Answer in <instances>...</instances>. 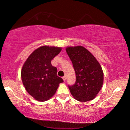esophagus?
Masks as SVG:
<instances>
[{"mask_svg":"<svg viewBox=\"0 0 130 130\" xmlns=\"http://www.w3.org/2000/svg\"><path fill=\"white\" fill-rule=\"evenodd\" d=\"M62 79H63L64 82H65V80H66V77H65V76H63V77H62Z\"/></svg>","mask_w":130,"mask_h":130,"instance_id":"1","label":"esophagus"}]
</instances>
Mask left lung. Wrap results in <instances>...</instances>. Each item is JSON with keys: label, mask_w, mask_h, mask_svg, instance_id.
<instances>
[{"label": "left lung", "mask_w": 130, "mask_h": 130, "mask_svg": "<svg viewBox=\"0 0 130 130\" xmlns=\"http://www.w3.org/2000/svg\"><path fill=\"white\" fill-rule=\"evenodd\" d=\"M73 63L76 79L74 84L68 85L73 98L86 102L96 98L102 87L104 73L98 61L93 54L82 46L66 48Z\"/></svg>", "instance_id": "obj_1"}]
</instances>
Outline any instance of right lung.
<instances>
[{
	"instance_id": "add662e5",
	"label": "right lung",
	"mask_w": 130,
	"mask_h": 130,
	"mask_svg": "<svg viewBox=\"0 0 130 130\" xmlns=\"http://www.w3.org/2000/svg\"><path fill=\"white\" fill-rule=\"evenodd\" d=\"M61 48L43 46L33 51L23 64L21 77L26 90L36 100L47 101L56 93L60 83L57 70L51 63Z\"/></svg>"
}]
</instances>
